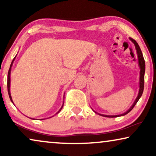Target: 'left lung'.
<instances>
[{"mask_svg":"<svg viewBox=\"0 0 156 156\" xmlns=\"http://www.w3.org/2000/svg\"><path fill=\"white\" fill-rule=\"evenodd\" d=\"M129 40L133 42L135 45V48L136 50V52H137V56H138V66H139L140 68V76H139V91H138V96L136 97V99L135 100V101L133 102V104H132V106L129 108V110L126 111L125 113L123 114H119V115H113V116H111V115H104V114H99V113H97L95 111H94L95 113H97V114L100 115V116H104V117H108V118H114V117H118V116H124V115L127 114L128 113H129L133 109V108L135 106V105L137 103L138 100L140 98V97L142 96L143 91H144V74H145V70H146V65H145V60L144 58V56H143L141 50L140 49V47L138 45L137 42L135 40L132 39L131 37H129Z\"/></svg>","mask_w":156,"mask_h":156,"instance_id":"obj_1","label":"left lung"}]
</instances>
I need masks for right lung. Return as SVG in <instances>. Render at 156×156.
<instances>
[{"mask_svg":"<svg viewBox=\"0 0 156 156\" xmlns=\"http://www.w3.org/2000/svg\"><path fill=\"white\" fill-rule=\"evenodd\" d=\"M15 59H16V57H15V58H14L13 59H12V62H11V65H10V69H9V70H8V82H7L8 95H9L10 99V101H12V104H13V101H12V99L11 95H10V72H11V67H12V64H13V62H14V60H15ZM64 99H65V95H64ZM63 106H64V101H63L62 106H61L60 109H59V110L58 111V112H57L56 113V114H55V115L57 114L59 112H60V111L62 110V107H63ZM50 118H51V117H50ZM30 119H31V118H30Z\"/></svg>","mask_w":156,"mask_h":156,"instance_id":"add662e5","label":"right lung"}]
</instances>
